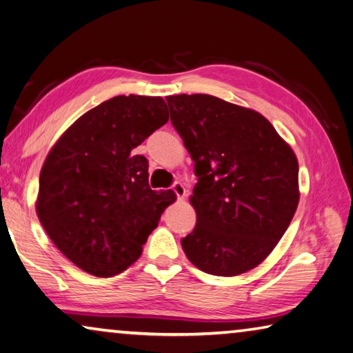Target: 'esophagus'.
I'll list each match as a JSON object with an SVG mask.
<instances>
[{"mask_svg":"<svg viewBox=\"0 0 353 353\" xmlns=\"http://www.w3.org/2000/svg\"><path fill=\"white\" fill-rule=\"evenodd\" d=\"M173 192L176 194V196H178V200H184V196H186V188H184V184L183 183H175L173 184Z\"/></svg>","mask_w":353,"mask_h":353,"instance_id":"obj_1","label":"esophagus"}]
</instances>
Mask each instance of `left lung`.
I'll return each instance as SVG.
<instances>
[{"label": "left lung", "instance_id": "1", "mask_svg": "<svg viewBox=\"0 0 353 353\" xmlns=\"http://www.w3.org/2000/svg\"><path fill=\"white\" fill-rule=\"evenodd\" d=\"M173 127L195 163L196 225L181 240L196 268L239 276L279 243L299 203L298 158L256 110L209 94L167 96Z\"/></svg>", "mask_w": 353, "mask_h": 353}]
</instances>
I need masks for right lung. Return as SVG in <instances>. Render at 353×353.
Listing matches in <instances>:
<instances>
[{
	"label": "right lung",
	"mask_w": 353,
	"mask_h": 353,
	"mask_svg": "<svg viewBox=\"0 0 353 353\" xmlns=\"http://www.w3.org/2000/svg\"><path fill=\"white\" fill-rule=\"evenodd\" d=\"M169 121L163 97L116 96L82 114L49 150L35 211L61 254L97 277L125 271L142 254L175 192L148 186L136 154Z\"/></svg>",
	"instance_id": "obj_1"
}]
</instances>
